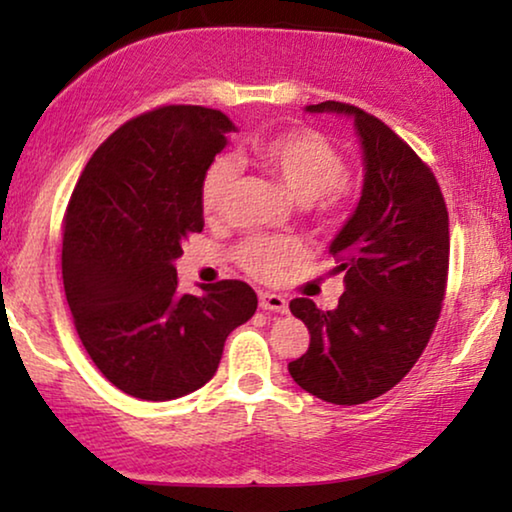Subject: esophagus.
Returning a JSON list of instances; mask_svg holds the SVG:
<instances>
[{
    "label": "esophagus",
    "mask_w": 512,
    "mask_h": 512,
    "mask_svg": "<svg viewBox=\"0 0 512 512\" xmlns=\"http://www.w3.org/2000/svg\"><path fill=\"white\" fill-rule=\"evenodd\" d=\"M258 300H261V307H263V310H268V312L286 314V310H289V303H286V298H284V296H279V293L261 291V296H258Z\"/></svg>",
    "instance_id": "1"
}]
</instances>
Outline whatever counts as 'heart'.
Returning <instances> with one entry per match:
<instances>
[{
	"instance_id": "obj_1",
	"label": "heart",
	"mask_w": 512,
	"mask_h": 512,
	"mask_svg": "<svg viewBox=\"0 0 512 512\" xmlns=\"http://www.w3.org/2000/svg\"><path fill=\"white\" fill-rule=\"evenodd\" d=\"M263 172L286 188L307 212L324 221H342L356 202L354 181L345 177L347 160L324 132L291 128L265 139L254 149ZM240 167L230 158H216L202 174L200 209L209 223L228 214ZM303 256V244L293 237L254 235L235 249V261L258 282H277Z\"/></svg>"
}]
</instances>
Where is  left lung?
Instances as JSON below:
<instances>
[{"label":"left lung","instance_id":"1","mask_svg":"<svg viewBox=\"0 0 512 512\" xmlns=\"http://www.w3.org/2000/svg\"><path fill=\"white\" fill-rule=\"evenodd\" d=\"M307 111L354 118L366 179L331 244L333 275H345L338 307L289 303L310 331V347L289 373L321 401L359 405L396 387L429 345L447 289L450 221L431 167L380 118L333 100Z\"/></svg>","mask_w":512,"mask_h":512}]
</instances>
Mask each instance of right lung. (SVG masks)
Returning <instances> with one entry per match:
<instances>
[{
	"instance_id": "1",
	"label": "right lung",
	"mask_w": 512,
	"mask_h": 512,
	"mask_svg": "<svg viewBox=\"0 0 512 512\" xmlns=\"http://www.w3.org/2000/svg\"><path fill=\"white\" fill-rule=\"evenodd\" d=\"M235 125L165 104L130 118L83 167L62 221V282L76 333L107 380L142 401L205 387L258 298L240 279L181 293L174 261L205 226L202 174Z\"/></svg>"
}]
</instances>
